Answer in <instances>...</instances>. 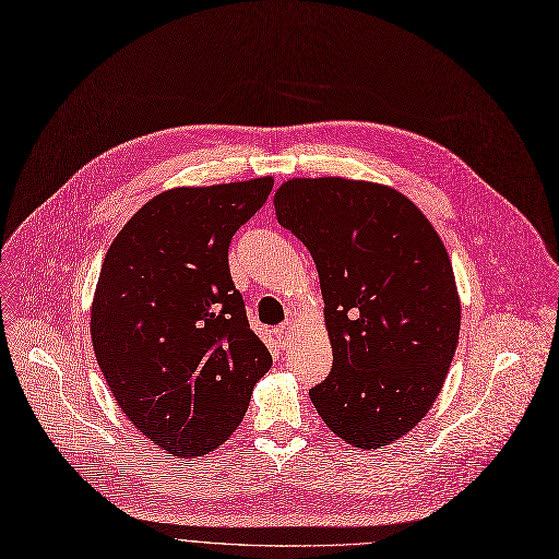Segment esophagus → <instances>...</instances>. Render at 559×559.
<instances>
[{
	"label": "esophagus",
	"mask_w": 559,
	"mask_h": 559,
	"mask_svg": "<svg viewBox=\"0 0 559 559\" xmlns=\"http://www.w3.org/2000/svg\"><path fill=\"white\" fill-rule=\"evenodd\" d=\"M293 329H295V324H293V322H286V324H282V326L275 331V337L280 340V345H282V347H288V345H290Z\"/></svg>",
	"instance_id": "obj_1"
}]
</instances>
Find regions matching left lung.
Returning <instances> with one entry per match:
<instances>
[{"label": "left lung", "instance_id": "obj_1", "mask_svg": "<svg viewBox=\"0 0 559 559\" xmlns=\"http://www.w3.org/2000/svg\"><path fill=\"white\" fill-rule=\"evenodd\" d=\"M280 226L316 262L333 367L309 396L340 439L376 450L432 407L459 342L448 250L401 192L340 177L275 192Z\"/></svg>", "mask_w": 559, "mask_h": 559}]
</instances>
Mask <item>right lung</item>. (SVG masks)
I'll list each match as a JSON object with an SVG mask.
<instances>
[{"label":"right lung","instance_id":"obj_1","mask_svg":"<svg viewBox=\"0 0 559 559\" xmlns=\"http://www.w3.org/2000/svg\"><path fill=\"white\" fill-rule=\"evenodd\" d=\"M271 190V177L167 190L107 250L92 307L96 360L127 418L169 454L222 445L273 365L228 269L233 235Z\"/></svg>","mask_w":559,"mask_h":559}]
</instances>
